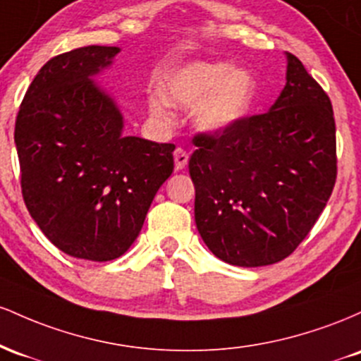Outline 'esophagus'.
Instances as JSON below:
<instances>
[{"instance_id":"esophagus-1","label":"esophagus","mask_w":361,"mask_h":361,"mask_svg":"<svg viewBox=\"0 0 361 361\" xmlns=\"http://www.w3.org/2000/svg\"><path fill=\"white\" fill-rule=\"evenodd\" d=\"M175 168L176 171H181V169H185L186 164H188V152L185 151V149L178 147L175 149Z\"/></svg>"}]
</instances>
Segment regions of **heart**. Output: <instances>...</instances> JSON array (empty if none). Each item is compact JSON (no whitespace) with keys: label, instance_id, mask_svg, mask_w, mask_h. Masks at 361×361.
Wrapping results in <instances>:
<instances>
[{"label":"heart","instance_id":"heart-1","mask_svg":"<svg viewBox=\"0 0 361 361\" xmlns=\"http://www.w3.org/2000/svg\"><path fill=\"white\" fill-rule=\"evenodd\" d=\"M161 97L149 100L156 118L168 120V105L195 109V122L209 132H222L238 123L250 109L255 82L250 73L231 69L226 62H190L164 74Z\"/></svg>","mask_w":361,"mask_h":361}]
</instances>
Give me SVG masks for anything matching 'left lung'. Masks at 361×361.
<instances>
[{"label": "left lung", "instance_id": "obj_1", "mask_svg": "<svg viewBox=\"0 0 361 361\" xmlns=\"http://www.w3.org/2000/svg\"><path fill=\"white\" fill-rule=\"evenodd\" d=\"M287 61V85L267 114L193 135L197 229L219 259L235 267L292 255L336 183L333 105L293 54Z\"/></svg>", "mask_w": 361, "mask_h": 361}]
</instances>
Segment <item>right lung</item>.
<instances>
[{
	"label": "right lung",
	"instance_id": "right-lung-1",
	"mask_svg": "<svg viewBox=\"0 0 361 361\" xmlns=\"http://www.w3.org/2000/svg\"><path fill=\"white\" fill-rule=\"evenodd\" d=\"M118 47L59 54L28 86L15 122L25 205L45 238L74 258L110 261L135 241L175 144L123 137L115 102L90 80Z\"/></svg>",
	"mask_w": 361,
	"mask_h": 361
}]
</instances>
